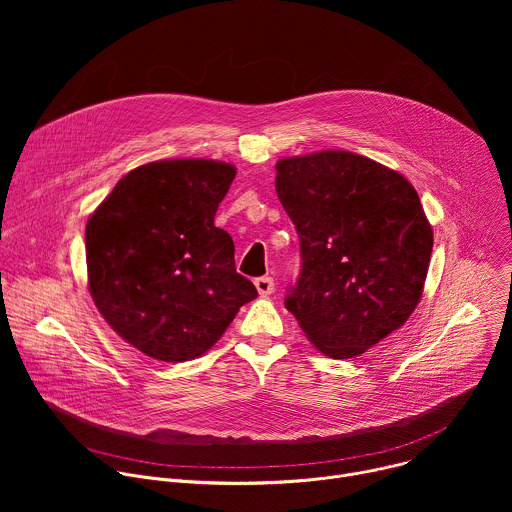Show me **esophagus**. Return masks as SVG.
Returning a JSON list of instances; mask_svg holds the SVG:
<instances>
[{
    "mask_svg": "<svg viewBox=\"0 0 512 512\" xmlns=\"http://www.w3.org/2000/svg\"><path fill=\"white\" fill-rule=\"evenodd\" d=\"M255 287H257V291H259V296H261V298L271 296V294H273V289H275L273 277H269V275L257 277V279H255Z\"/></svg>",
    "mask_w": 512,
    "mask_h": 512,
    "instance_id": "34e87169",
    "label": "esophagus"
}]
</instances>
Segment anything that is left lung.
Here are the masks:
<instances>
[{"label": "left lung", "instance_id": "obj_1", "mask_svg": "<svg viewBox=\"0 0 512 512\" xmlns=\"http://www.w3.org/2000/svg\"><path fill=\"white\" fill-rule=\"evenodd\" d=\"M275 170L302 255L285 308L326 356H360L419 304L433 247L419 196L399 172L342 150Z\"/></svg>", "mask_w": 512, "mask_h": 512}]
</instances>
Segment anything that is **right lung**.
<instances>
[{"mask_svg": "<svg viewBox=\"0 0 512 512\" xmlns=\"http://www.w3.org/2000/svg\"><path fill=\"white\" fill-rule=\"evenodd\" d=\"M235 166L162 160L123 176L87 223L91 296L107 324L143 354H204L257 298L235 269L231 235L214 227Z\"/></svg>", "mask_w": 512, "mask_h": 512, "instance_id": "obj_1", "label": "right lung"}]
</instances>
